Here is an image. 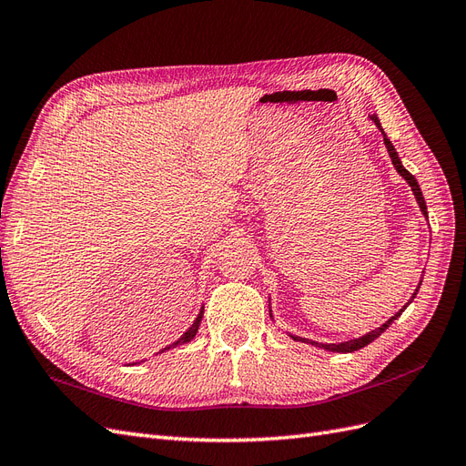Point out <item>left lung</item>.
Instances as JSON below:
<instances>
[{
    "mask_svg": "<svg viewBox=\"0 0 466 466\" xmlns=\"http://www.w3.org/2000/svg\"><path fill=\"white\" fill-rule=\"evenodd\" d=\"M370 118L375 122V126H377V128L380 130V134H383V142H385V147H387V151H389V157H390V161H392L394 168H397V173H399V175L408 182V187L412 188V192H414V196H416V202H418V206H420V211H421V214H424V218H428V206H426V200H424V194H421V190H420L418 180L414 178V175H410V173H408L406 168H404V165H402V161H400V157H399L397 149H394V146L390 144V139H389V137H387V134L383 132V126H380L379 116H377V115H370ZM420 286H421V279H420L418 288L414 289L412 298L408 299V303H406V305H402V309H399V313H394L389 320H385L383 324H380L379 329H375V330H371V332H368V334H363V336H360V338H354V340H346V342H338V344H327V342H315V340H309V338H301V336H295V334H289V336L293 338V340H298V342H307V344H313V346H319V348L327 350V351H336V354H350V351H356V350H361V348H365L368 344H371V342L375 340V338H379L380 334H383V332L390 327L392 320H397V319L402 315L404 309L414 301V298H416V293H418ZM268 307H272V305H268ZM270 319L274 320L272 309H270Z\"/></svg>",
    "mask_w": 466,
    "mask_h": 466,
    "instance_id": "1",
    "label": "left lung"
}]
</instances>
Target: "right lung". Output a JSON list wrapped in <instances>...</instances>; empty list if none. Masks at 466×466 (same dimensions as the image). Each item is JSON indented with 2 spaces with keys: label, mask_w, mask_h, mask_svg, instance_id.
<instances>
[{
  "label": "right lung",
  "mask_w": 466,
  "mask_h": 466,
  "mask_svg": "<svg viewBox=\"0 0 466 466\" xmlns=\"http://www.w3.org/2000/svg\"><path fill=\"white\" fill-rule=\"evenodd\" d=\"M202 317H204V307H200V313H198V317L194 319V322H192L190 327L187 329V332L182 334V336L178 338V340H175L173 344H168L167 348L159 350V354H163L165 350H171V348H177V346H182V344H188V342L192 340V338L196 336V332H198V329H200V322H202ZM137 363H139V361H134V363H130V365H137Z\"/></svg>",
  "instance_id": "obj_1"
}]
</instances>
